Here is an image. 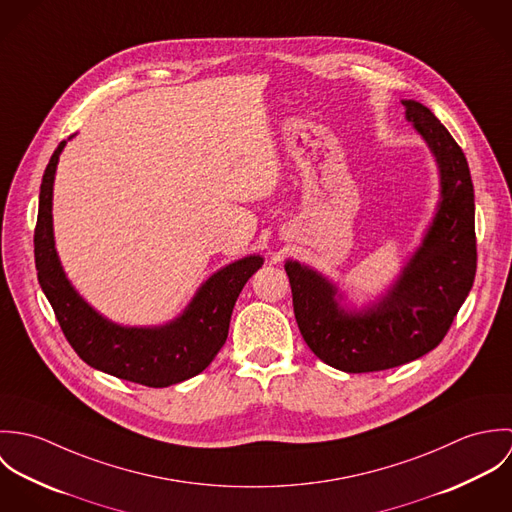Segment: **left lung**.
Wrapping results in <instances>:
<instances>
[{
    "label": "left lung",
    "mask_w": 512,
    "mask_h": 512,
    "mask_svg": "<svg viewBox=\"0 0 512 512\" xmlns=\"http://www.w3.org/2000/svg\"><path fill=\"white\" fill-rule=\"evenodd\" d=\"M402 104L436 157L441 189L436 217L398 280L376 303L351 311L325 276L295 260L284 266L303 341L343 372L386 370L436 349L475 280V195L465 153L430 108Z\"/></svg>",
    "instance_id": "left-lung-1"
}]
</instances>
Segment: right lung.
Listing matches in <instances>:
<instances>
[{"label":"right lung","mask_w":512,"mask_h":512,"mask_svg":"<svg viewBox=\"0 0 512 512\" xmlns=\"http://www.w3.org/2000/svg\"><path fill=\"white\" fill-rule=\"evenodd\" d=\"M61 142L45 169L35 226V266L41 290L76 355L86 365L122 380L165 388L197 376L217 357L226 337L234 303L244 284L264 264L246 256L213 274L185 311L159 327H124L92 309L69 282L53 234V183Z\"/></svg>","instance_id":"obj_1"}]
</instances>
